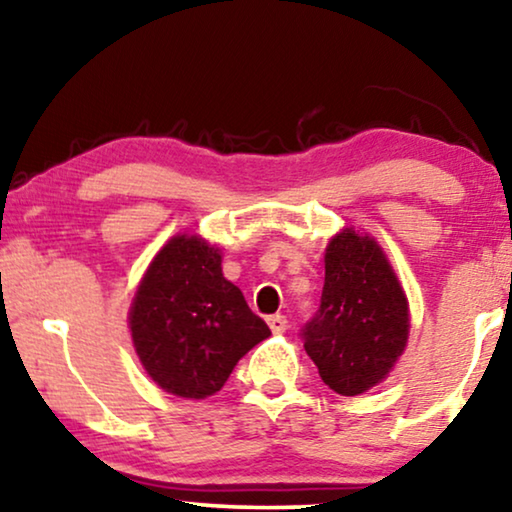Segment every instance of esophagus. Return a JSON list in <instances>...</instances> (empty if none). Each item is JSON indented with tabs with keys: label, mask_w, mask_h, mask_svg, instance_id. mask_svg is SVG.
Masks as SVG:
<instances>
[{
	"label": "esophagus",
	"mask_w": 512,
	"mask_h": 512,
	"mask_svg": "<svg viewBox=\"0 0 512 512\" xmlns=\"http://www.w3.org/2000/svg\"><path fill=\"white\" fill-rule=\"evenodd\" d=\"M268 326L272 333H284L289 328V321H286L284 314H272V317H268Z\"/></svg>",
	"instance_id": "obj_1"
}]
</instances>
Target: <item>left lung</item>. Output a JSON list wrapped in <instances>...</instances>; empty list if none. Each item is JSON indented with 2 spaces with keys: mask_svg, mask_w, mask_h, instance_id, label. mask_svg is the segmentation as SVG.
Segmentation results:
<instances>
[{
  "mask_svg": "<svg viewBox=\"0 0 512 512\" xmlns=\"http://www.w3.org/2000/svg\"><path fill=\"white\" fill-rule=\"evenodd\" d=\"M321 305L300 331L321 380L340 396L380 384L410 333L408 298L370 235L345 228L326 247Z\"/></svg>",
  "mask_w": 512,
  "mask_h": 512,
  "instance_id": "8db88e82",
  "label": "left lung"
}]
</instances>
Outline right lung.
<instances>
[{
    "instance_id": "right-lung-1",
    "label": "right lung",
    "mask_w": 512,
    "mask_h": 512,
    "mask_svg": "<svg viewBox=\"0 0 512 512\" xmlns=\"http://www.w3.org/2000/svg\"><path fill=\"white\" fill-rule=\"evenodd\" d=\"M130 333L139 361L160 389L207 398L270 328L223 277L221 251L198 235H177L139 282Z\"/></svg>"
}]
</instances>
